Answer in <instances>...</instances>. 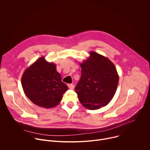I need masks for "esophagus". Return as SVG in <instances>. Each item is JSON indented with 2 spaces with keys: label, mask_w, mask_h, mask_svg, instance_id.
<instances>
[{
  "label": "esophagus",
  "mask_w": 150,
  "mask_h": 150,
  "mask_svg": "<svg viewBox=\"0 0 150 150\" xmlns=\"http://www.w3.org/2000/svg\"><path fill=\"white\" fill-rule=\"evenodd\" d=\"M68 87H69V89H71V90H72V89H74V85H73V84H72V83L68 84Z\"/></svg>",
  "instance_id": "1"
}]
</instances>
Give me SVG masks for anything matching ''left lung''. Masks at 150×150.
Instances as JSON below:
<instances>
[{"mask_svg":"<svg viewBox=\"0 0 150 150\" xmlns=\"http://www.w3.org/2000/svg\"><path fill=\"white\" fill-rule=\"evenodd\" d=\"M79 64L82 74L75 91L80 103L91 110L108 105L115 94L119 79L113 63L91 51L89 57Z\"/></svg>","mask_w":150,"mask_h":150,"instance_id":"1","label":"left lung"}]
</instances>
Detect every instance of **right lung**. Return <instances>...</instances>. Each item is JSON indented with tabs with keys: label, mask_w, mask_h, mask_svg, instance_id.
Returning a JSON list of instances; mask_svg holds the SVG:
<instances>
[{
	"label": "right lung",
	"mask_w": 150,
	"mask_h": 150,
	"mask_svg": "<svg viewBox=\"0 0 150 150\" xmlns=\"http://www.w3.org/2000/svg\"><path fill=\"white\" fill-rule=\"evenodd\" d=\"M21 84L30 100L45 109L57 106L68 90L56 71V64L47 62L45 56L40 57L26 68L21 78Z\"/></svg>",
	"instance_id": "add662e5"
}]
</instances>
